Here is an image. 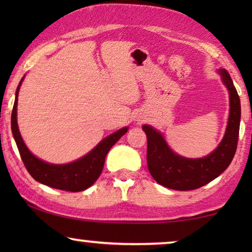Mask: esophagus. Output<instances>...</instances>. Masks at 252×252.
I'll return each instance as SVG.
<instances>
[{
    "instance_id": "esophagus-1",
    "label": "esophagus",
    "mask_w": 252,
    "mask_h": 252,
    "mask_svg": "<svg viewBox=\"0 0 252 252\" xmlns=\"http://www.w3.org/2000/svg\"><path fill=\"white\" fill-rule=\"evenodd\" d=\"M139 121H140V120H139Z\"/></svg>"
}]
</instances>
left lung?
<instances>
[{
  "label": "left lung",
  "instance_id": "obj_1",
  "mask_svg": "<svg viewBox=\"0 0 252 252\" xmlns=\"http://www.w3.org/2000/svg\"><path fill=\"white\" fill-rule=\"evenodd\" d=\"M229 91L230 113L222 141L210 155L200 159H188L174 153L159 131L143 126L148 139L147 162L153 179L165 188L179 191L194 190L219 177L229 167L237 150L241 106L238 92L227 71L219 69Z\"/></svg>",
  "mask_w": 252,
  "mask_h": 252
}]
</instances>
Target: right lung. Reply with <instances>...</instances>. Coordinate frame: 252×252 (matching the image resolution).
<instances>
[{
  "mask_svg": "<svg viewBox=\"0 0 252 252\" xmlns=\"http://www.w3.org/2000/svg\"><path fill=\"white\" fill-rule=\"evenodd\" d=\"M23 79L19 83L16 89L15 101L12 110L11 126L12 133L18 146L21 159H22L25 168L31 174L34 180L43 183L45 186L59 190L71 191V192H79L90 188L94 183L103 170L105 157L111 148L121 136L126 133L127 127H123L117 132H114L97 144L92 151L87 156L81 158L74 162L67 164H51L37 159L30 152L29 149L23 142L22 136L20 134L18 121H16V108H18V96L19 90Z\"/></svg>",
  "mask_w": 252,
  "mask_h": 252,
  "instance_id": "1",
  "label": "right lung"
}]
</instances>
